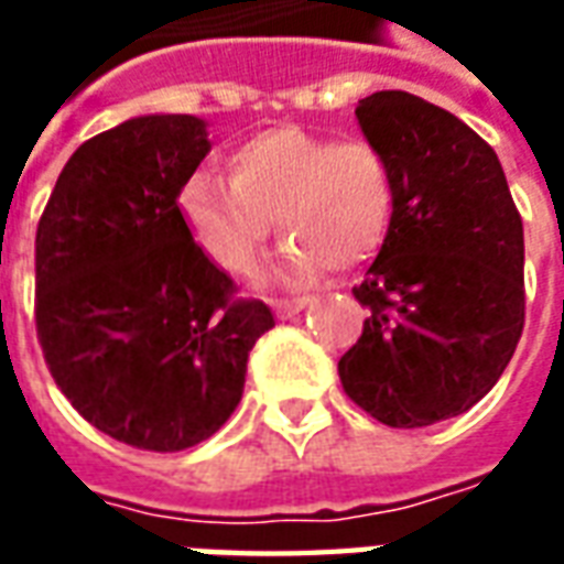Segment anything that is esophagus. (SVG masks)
I'll use <instances>...</instances> for the list:
<instances>
[{
  "label": "esophagus",
  "mask_w": 564,
  "mask_h": 564,
  "mask_svg": "<svg viewBox=\"0 0 564 564\" xmlns=\"http://www.w3.org/2000/svg\"><path fill=\"white\" fill-rule=\"evenodd\" d=\"M307 299H271V311L281 319L295 317L299 311H305Z\"/></svg>",
  "instance_id": "esophagus-1"
}]
</instances>
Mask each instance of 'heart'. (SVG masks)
Masks as SVG:
<instances>
[{"label": "heart", "instance_id": "heart-1", "mask_svg": "<svg viewBox=\"0 0 564 564\" xmlns=\"http://www.w3.org/2000/svg\"><path fill=\"white\" fill-rule=\"evenodd\" d=\"M229 181L193 172L177 210L196 245L220 269L257 265L274 220L290 238L269 278L305 283L329 269H356L390 232L395 177L390 156L366 139L335 141L302 127H278L235 144Z\"/></svg>", "mask_w": 564, "mask_h": 564}]
</instances>
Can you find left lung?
Listing matches in <instances>:
<instances>
[{"label":"left lung","instance_id":"obj_1","mask_svg":"<svg viewBox=\"0 0 564 564\" xmlns=\"http://www.w3.org/2000/svg\"><path fill=\"white\" fill-rule=\"evenodd\" d=\"M362 135L390 156L395 208L366 281L344 392L392 429L465 414L496 387L525 323L520 210L471 127L414 93L359 99Z\"/></svg>","mask_w":564,"mask_h":564}]
</instances>
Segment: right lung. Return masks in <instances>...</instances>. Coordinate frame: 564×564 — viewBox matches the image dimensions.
Here are the masks:
<instances>
[{
  "instance_id": "obj_1",
  "label": "right lung",
  "mask_w": 564,
  "mask_h": 564,
  "mask_svg": "<svg viewBox=\"0 0 564 564\" xmlns=\"http://www.w3.org/2000/svg\"><path fill=\"white\" fill-rule=\"evenodd\" d=\"M208 123L144 115L84 141L35 232V329L72 408L129 447L208 441L241 402L247 356L274 326L235 299L177 210Z\"/></svg>"
}]
</instances>
